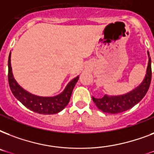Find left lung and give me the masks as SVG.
<instances>
[{"label": "left lung", "mask_w": 154, "mask_h": 154, "mask_svg": "<svg viewBox=\"0 0 154 154\" xmlns=\"http://www.w3.org/2000/svg\"><path fill=\"white\" fill-rule=\"evenodd\" d=\"M148 53L149 62L146 69V76L138 86L131 91L122 95H108L105 94L101 98L92 97L93 101L99 109L102 112L115 114L126 111L141 101L148 91L150 85L152 72H151V58Z\"/></svg>", "instance_id": "left-lung-1"}]
</instances>
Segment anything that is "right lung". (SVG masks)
I'll return each instance as SVG.
<instances>
[{"instance_id":"add662e5","label":"right lung","mask_w":154,"mask_h":154,"mask_svg":"<svg viewBox=\"0 0 154 154\" xmlns=\"http://www.w3.org/2000/svg\"><path fill=\"white\" fill-rule=\"evenodd\" d=\"M8 84L13 94L25 107L40 114H54L64 109L69 104L75 85L79 79V76L70 81L65 89L60 94L53 97H42L32 94L18 84L13 77L11 66V52L8 56Z\"/></svg>"}]
</instances>
